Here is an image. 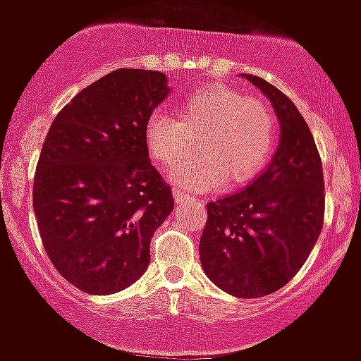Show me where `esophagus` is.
Returning a JSON list of instances; mask_svg holds the SVG:
<instances>
[{
    "label": "esophagus",
    "instance_id": "34e87169",
    "mask_svg": "<svg viewBox=\"0 0 361 361\" xmlns=\"http://www.w3.org/2000/svg\"><path fill=\"white\" fill-rule=\"evenodd\" d=\"M188 200H190L188 194H183L181 190H174V201H176V203H183V201H188Z\"/></svg>",
    "mask_w": 361,
    "mask_h": 361
}]
</instances>
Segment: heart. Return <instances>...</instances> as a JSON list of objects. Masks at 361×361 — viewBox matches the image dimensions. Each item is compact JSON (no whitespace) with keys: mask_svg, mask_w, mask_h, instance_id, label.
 <instances>
[{"mask_svg":"<svg viewBox=\"0 0 361 361\" xmlns=\"http://www.w3.org/2000/svg\"><path fill=\"white\" fill-rule=\"evenodd\" d=\"M198 151L171 173L174 187L204 192L226 180L244 183L264 171L276 146V121L264 103L226 83L192 90L178 106V119L161 110L149 114L144 142L164 169L179 164L191 139Z\"/></svg>","mask_w":361,"mask_h":361,"instance_id":"1","label":"heart"}]
</instances>
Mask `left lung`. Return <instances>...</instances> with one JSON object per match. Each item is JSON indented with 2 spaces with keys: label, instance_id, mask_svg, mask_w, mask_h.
I'll use <instances>...</instances> for the list:
<instances>
[{
  "label": "left lung",
  "instance_id": "obj_1",
  "mask_svg": "<svg viewBox=\"0 0 361 361\" xmlns=\"http://www.w3.org/2000/svg\"><path fill=\"white\" fill-rule=\"evenodd\" d=\"M245 80L271 101L279 121V144L271 161L244 190L208 203L200 240L204 274L235 298H262L285 287L324 222L322 161L295 104L265 80Z\"/></svg>",
  "mask_w": 361,
  "mask_h": 361
}]
</instances>
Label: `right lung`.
Segmentation results:
<instances>
[{
    "label": "right lung",
    "mask_w": 361,
    "mask_h": 361,
    "mask_svg": "<svg viewBox=\"0 0 361 361\" xmlns=\"http://www.w3.org/2000/svg\"><path fill=\"white\" fill-rule=\"evenodd\" d=\"M169 92L164 73L117 69L76 94L44 140L33 181L40 238L56 271L85 294L133 285L173 212L144 142L146 119Z\"/></svg>",
    "instance_id": "obj_1"
}]
</instances>
